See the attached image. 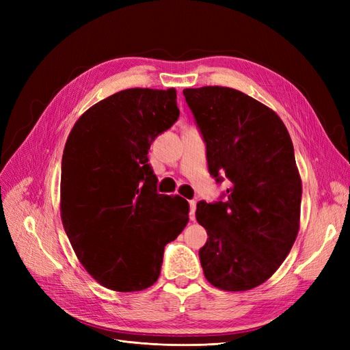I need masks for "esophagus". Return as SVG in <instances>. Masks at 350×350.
Segmentation results:
<instances>
[{
  "mask_svg": "<svg viewBox=\"0 0 350 350\" xmlns=\"http://www.w3.org/2000/svg\"><path fill=\"white\" fill-rule=\"evenodd\" d=\"M188 204H189V219L194 220L196 219V204H197V201L196 200H189Z\"/></svg>",
  "mask_w": 350,
  "mask_h": 350,
  "instance_id": "esophagus-1",
  "label": "esophagus"
}]
</instances>
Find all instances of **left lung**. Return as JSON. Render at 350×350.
<instances>
[{"label":"left lung","mask_w":350,"mask_h":350,"mask_svg":"<svg viewBox=\"0 0 350 350\" xmlns=\"http://www.w3.org/2000/svg\"><path fill=\"white\" fill-rule=\"evenodd\" d=\"M184 96L210 175L230 183L219 201L197 204L208 237L201 267L219 289H252L279 269L298 235L302 185L291 135L276 112L239 90L206 86Z\"/></svg>","instance_id":"left-lung-1"}]
</instances>
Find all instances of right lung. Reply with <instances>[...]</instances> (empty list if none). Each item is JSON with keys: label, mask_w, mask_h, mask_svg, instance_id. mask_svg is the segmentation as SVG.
Here are the masks:
<instances>
[{"label": "right lung", "mask_w": 350, "mask_h": 350, "mask_svg": "<svg viewBox=\"0 0 350 350\" xmlns=\"http://www.w3.org/2000/svg\"><path fill=\"white\" fill-rule=\"evenodd\" d=\"M175 89H126L74 124L61 163V219L83 267L105 288L135 292L161 274L188 203L157 193L150 144L178 120Z\"/></svg>", "instance_id": "1"}]
</instances>
